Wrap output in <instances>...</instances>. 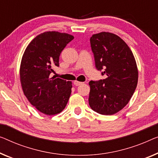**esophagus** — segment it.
<instances>
[{
    "label": "esophagus",
    "instance_id": "1",
    "mask_svg": "<svg viewBox=\"0 0 158 158\" xmlns=\"http://www.w3.org/2000/svg\"><path fill=\"white\" fill-rule=\"evenodd\" d=\"M83 84V82H81V81H74V84L75 86H79L80 84Z\"/></svg>",
    "mask_w": 158,
    "mask_h": 158
}]
</instances>
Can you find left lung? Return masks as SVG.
Instances as JSON below:
<instances>
[{"mask_svg":"<svg viewBox=\"0 0 158 158\" xmlns=\"http://www.w3.org/2000/svg\"><path fill=\"white\" fill-rule=\"evenodd\" d=\"M90 43L96 68L106 78L89 81V106L100 114H115L128 104L137 86L135 57L128 44L110 32L93 35Z\"/></svg>","mask_w":158,"mask_h":158,"instance_id":"left-lung-1","label":"left lung"}]
</instances>
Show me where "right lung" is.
<instances>
[{
    "label": "right lung",
    "instance_id": "1",
    "mask_svg": "<svg viewBox=\"0 0 158 158\" xmlns=\"http://www.w3.org/2000/svg\"><path fill=\"white\" fill-rule=\"evenodd\" d=\"M72 35L49 31L35 37L25 49L20 68V83L30 103L42 114L55 115L64 109L71 95V81L50 78L59 67L60 54Z\"/></svg>",
    "mask_w": 158,
    "mask_h": 158
}]
</instances>
